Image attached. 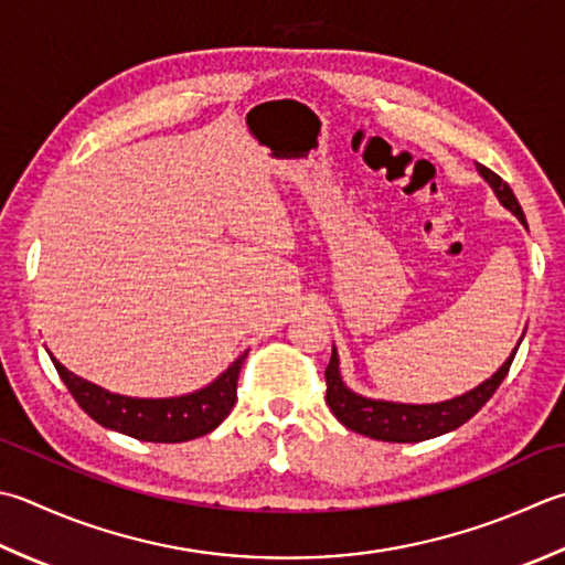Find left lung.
I'll list each match as a JSON object with an SVG mask.
<instances>
[{"mask_svg":"<svg viewBox=\"0 0 565 565\" xmlns=\"http://www.w3.org/2000/svg\"><path fill=\"white\" fill-rule=\"evenodd\" d=\"M478 173L490 183L497 201L510 210L514 217H519V223L526 227L524 210L514 198L512 188L507 185L500 175L484 169L482 163H478ZM519 342L512 350V355L504 360L502 367L497 370L490 380H484L466 394L452 396V399L438 404H402L386 399H370V396L352 392L350 386L342 382L338 350L333 348V355H330V362L326 367V402L342 426H348L350 430H355V434L370 436L374 440H386V444H418V440L444 436L448 430H456L458 426L470 422V418L490 402V396L497 392V386L502 384L507 372H510Z\"/></svg>","mask_w":565,"mask_h":565,"instance_id":"8db88e82","label":"left lung"}]
</instances>
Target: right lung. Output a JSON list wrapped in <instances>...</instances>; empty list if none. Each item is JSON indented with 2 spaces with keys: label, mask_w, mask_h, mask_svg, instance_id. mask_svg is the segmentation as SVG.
Masks as SVG:
<instances>
[{
  "label": "right lung",
  "mask_w": 565,
  "mask_h": 565,
  "mask_svg": "<svg viewBox=\"0 0 565 565\" xmlns=\"http://www.w3.org/2000/svg\"><path fill=\"white\" fill-rule=\"evenodd\" d=\"M245 358L247 352H242L217 380L203 390L169 396V399H139V396L107 392L103 386L65 370L53 355L51 362L77 406L99 426L119 430V434L137 440H149V444H183V440L210 434L230 416L237 399V377Z\"/></svg>",
  "instance_id": "obj_1"
}]
</instances>
